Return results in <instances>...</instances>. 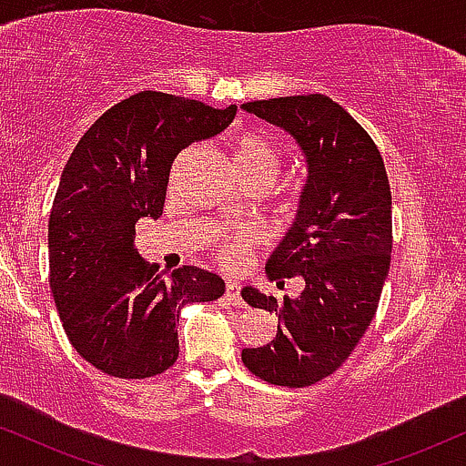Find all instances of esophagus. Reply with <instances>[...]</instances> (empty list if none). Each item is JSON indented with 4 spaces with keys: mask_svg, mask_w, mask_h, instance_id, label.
<instances>
[{
    "mask_svg": "<svg viewBox=\"0 0 466 466\" xmlns=\"http://www.w3.org/2000/svg\"><path fill=\"white\" fill-rule=\"evenodd\" d=\"M226 298L234 304V307H245L243 298H240V285H238V282H234V280L228 282V285H226Z\"/></svg>",
    "mask_w": 466,
    "mask_h": 466,
    "instance_id": "esophagus-1",
    "label": "esophagus"
}]
</instances>
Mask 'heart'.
Listing matches in <instances>:
<instances>
[{
  "label": "heart",
  "instance_id": "heart-1",
  "mask_svg": "<svg viewBox=\"0 0 466 466\" xmlns=\"http://www.w3.org/2000/svg\"><path fill=\"white\" fill-rule=\"evenodd\" d=\"M232 155L243 179L258 173H269L276 177L278 166H280V151L271 144V140H267L265 136H258V133H243V136H238L232 142ZM254 243L256 237L251 232L226 237L217 245L218 260L228 269H238L245 263V258H248V251Z\"/></svg>",
  "mask_w": 466,
  "mask_h": 466
}]
</instances>
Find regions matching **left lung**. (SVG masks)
<instances>
[{"label": "left lung", "instance_id": "obj_1", "mask_svg": "<svg viewBox=\"0 0 466 466\" xmlns=\"http://www.w3.org/2000/svg\"><path fill=\"white\" fill-rule=\"evenodd\" d=\"M293 137L307 181L293 226L265 265L278 285L302 276L298 298L245 287L243 300L278 315L271 344L240 360L267 383L304 388L333 374L360 344L381 298L392 251V195L381 153L344 106L322 94L245 103Z\"/></svg>", "mask_w": 466, "mask_h": 466}]
</instances>
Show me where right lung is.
<instances>
[{
	"label": "right lung",
	"instance_id": "add662e5",
	"mask_svg": "<svg viewBox=\"0 0 466 466\" xmlns=\"http://www.w3.org/2000/svg\"><path fill=\"white\" fill-rule=\"evenodd\" d=\"M237 105L140 92L105 111L61 175L50 226V287L63 329L85 361L117 379H147L179 357V311L223 296L217 274L148 267L136 223L162 215L181 148L228 129Z\"/></svg>",
	"mask_w": 466,
	"mask_h": 466
}]
</instances>
